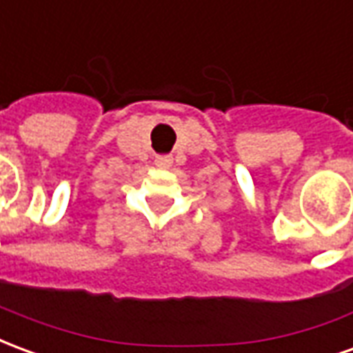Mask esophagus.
Returning a JSON list of instances; mask_svg holds the SVG:
<instances>
[{
    "label": "esophagus",
    "instance_id": "esophagus-1",
    "mask_svg": "<svg viewBox=\"0 0 353 353\" xmlns=\"http://www.w3.org/2000/svg\"><path fill=\"white\" fill-rule=\"evenodd\" d=\"M154 164H157L159 168H168L170 164H172V157H170V154H161V157L154 159Z\"/></svg>",
    "mask_w": 353,
    "mask_h": 353
}]
</instances>
